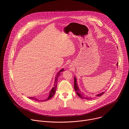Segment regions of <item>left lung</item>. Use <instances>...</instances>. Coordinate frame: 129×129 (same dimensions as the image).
<instances>
[{
	"label": "left lung",
	"mask_w": 129,
	"mask_h": 129,
	"mask_svg": "<svg viewBox=\"0 0 129 129\" xmlns=\"http://www.w3.org/2000/svg\"><path fill=\"white\" fill-rule=\"evenodd\" d=\"M117 65H118V63L117 64ZM74 88H75V91H76V93H77V95L80 97H81V98H84V99H92V98H91V97H84V96L83 95V94H82V93H81V91H80V90L79 89V87H78V85H77V80H76V77H74ZM104 92H102V93H99V94H98V95H96V96L97 97H100V96H101L102 95H103V93H104Z\"/></svg>",
	"instance_id": "1"
}]
</instances>
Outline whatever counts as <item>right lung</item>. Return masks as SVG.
<instances>
[{
    "mask_svg": "<svg viewBox=\"0 0 129 129\" xmlns=\"http://www.w3.org/2000/svg\"><path fill=\"white\" fill-rule=\"evenodd\" d=\"M62 71H64V69H61V71L59 72V73H58L56 77H55V83H54V87L52 88V89L51 90V91H50V93H49V96H48V97L45 100H39L38 99H37V98L36 97H29V98L31 99H33L34 100L36 101H47V100H49L50 99H51L54 95V94L55 92V91H56V84H57V79H58V77L60 76V75H61V72H62Z\"/></svg>",
    "mask_w": 129,
    "mask_h": 129,
    "instance_id": "obj_1",
    "label": "right lung"
}]
</instances>
